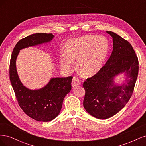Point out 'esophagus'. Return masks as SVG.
Here are the masks:
<instances>
[{"instance_id":"34e87169","label":"esophagus","mask_w":146,"mask_h":146,"mask_svg":"<svg viewBox=\"0 0 146 146\" xmlns=\"http://www.w3.org/2000/svg\"><path fill=\"white\" fill-rule=\"evenodd\" d=\"M80 84H81V81L79 80V78L76 77H74L72 81V86L74 87L76 86L80 85Z\"/></svg>"}]
</instances>
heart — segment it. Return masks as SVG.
Instances as JSON below:
<instances>
[{
  "label": "heart",
  "mask_w": 146,
  "mask_h": 146,
  "mask_svg": "<svg viewBox=\"0 0 146 146\" xmlns=\"http://www.w3.org/2000/svg\"><path fill=\"white\" fill-rule=\"evenodd\" d=\"M64 52H61L59 58L61 67L69 70L77 61L80 72L86 77L98 73L105 63L110 50L108 39L104 36L85 35L66 41Z\"/></svg>",
  "instance_id": "1"
}]
</instances>
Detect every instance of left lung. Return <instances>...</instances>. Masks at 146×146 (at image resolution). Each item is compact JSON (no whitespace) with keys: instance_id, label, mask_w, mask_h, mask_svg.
<instances>
[{"instance_id":"obj_1","label":"left lung","mask_w":146,"mask_h":146,"mask_svg":"<svg viewBox=\"0 0 146 146\" xmlns=\"http://www.w3.org/2000/svg\"><path fill=\"white\" fill-rule=\"evenodd\" d=\"M113 49L100 71L83 83V106L90 115L100 119L115 115L125 107L133 94L138 74V60L130 42L110 31ZM120 73L126 76L121 84L114 83Z\"/></svg>"}]
</instances>
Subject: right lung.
Segmentation results:
<instances>
[{"instance_id": "obj_1", "label": "right lung", "mask_w": 146, "mask_h": 146, "mask_svg": "<svg viewBox=\"0 0 146 146\" xmlns=\"http://www.w3.org/2000/svg\"><path fill=\"white\" fill-rule=\"evenodd\" d=\"M52 33H38L21 39L13 50L10 64V79L19 105L27 116L41 122H49L58 115L66 95L71 90L72 77L52 78L39 90L26 88L19 78L16 61L20 50L50 42Z\"/></svg>"}]
</instances>
